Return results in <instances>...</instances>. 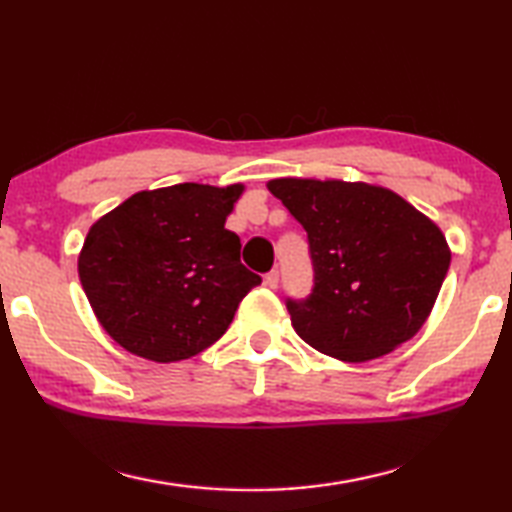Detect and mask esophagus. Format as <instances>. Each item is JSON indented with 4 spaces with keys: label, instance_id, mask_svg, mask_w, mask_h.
I'll return each instance as SVG.
<instances>
[{
    "label": "esophagus",
    "instance_id": "esophagus-1",
    "mask_svg": "<svg viewBox=\"0 0 512 512\" xmlns=\"http://www.w3.org/2000/svg\"><path fill=\"white\" fill-rule=\"evenodd\" d=\"M265 285H267V288H276V285H279V272H276V270H272V272H267L265 274Z\"/></svg>",
    "mask_w": 512,
    "mask_h": 512
}]
</instances>
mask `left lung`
Returning <instances> with one entry per match:
<instances>
[{"label": "left lung", "mask_w": 512, "mask_h": 512, "mask_svg": "<svg viewBox=\"0 0 512 512\" xmlns=\"http://www.w3.org/2000/svg\"><path fill=\"white\" fill-rule=\"evenodd\" d=\"M267 188L308 233L315 285L285 301L303 342L357 364L423 328L452 258L427 215L364 182L283 177Z\"/></svg>", "instance_id": "8db88e82"}]
</instances>
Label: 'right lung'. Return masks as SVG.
Masks as SVG:
<instances>
[{"label":"right lung","instance_id":"add662e5","mask_svg":"<svg viewBox=\"0 0 512 512\" xmlns=\"http://www.w3.org/2000/svg\"><path fill=\"white\" fill-rule=\"evenodd\" d=\"M242 184H175L128 197L89 229L78 276L96 319L125 351L188 360L224 335L261 276L224 229Z\"/></svg>","mask_w":512,"mask_h":512}]
</instances>
